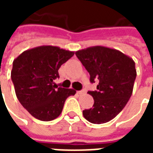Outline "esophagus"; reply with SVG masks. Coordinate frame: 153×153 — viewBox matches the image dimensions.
I'll return each mask as SVG.
<instances>
[{"mask_svg":"<svg viewBox=\"0 0 153 153\" xmlns=\"http://www.w3.org/2000/svg\"><path fill=\"white\" fill-rule=\"evenodd\" d=\"M86 93V90L85 89L81 90V91H78V93H79V94H83V93Z\"/></svg>","mask_w":153,"mask_h":153,"instance_id":"1","label":"esophagus"}]
</instances>
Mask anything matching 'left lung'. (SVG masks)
Segmentation results:
<instances>
[{"label":"left lung","mask_w":153,"mask_h":153,"mask_svg":"<svg viewBox=\"0 0 153 153\" xmlns=\"http://www.w3.org/2000/svg\"><path fill=\"white\" fill-rule=\"evenodd\" d=\"M75 55L90 74V82L98 81L97 91H88L94 104L83 111L93 124L111 120L121 111L133 93L137 75L134 60L121 51L94 46L77 51Z\"/></svg>","instance_id":"1"}]
</instances>
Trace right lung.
<instances>
[{"label": "right lung", "instance_id": "1", "mask_svg": "<svg viewBox=\"0 0 153 153\" xmlns=\"http://www.w3.org/2000/svg\"><path fill=\"white\" fill-rule=\"evenodd\" d=\"M74 51L56 46H40L25 51L13 61L11 79L21 105L33 117L42 121L57 118L67 97L76 93L72 88H58L61 65Z\"/></svg>", "mask_w": 153, "mask_h": 153}]
</instances>
